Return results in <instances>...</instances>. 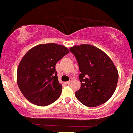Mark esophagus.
Listing matches in <instances>:
<instances>
[{
    "label": "esophagus",
    "mask_w": 133,
    "mask_h": 133,
    "mask_svg": "<svg viewBox=\"0 0 133 133\" xmlns=\"http://www.w3.org/2000/svg\"><path fill=\"white\" fill-rule=\"evenodd\" d=\"M72 81H73V79L72 78H71L69 79V81L68 82H65V83L66 84H71L72 82Z\"/></svg>",
    "instance_id": "1"
}]
</instances>
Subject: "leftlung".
I'll list each match as a JSON object with an SVG mask.
<instances>
[{
  "label": "left lung",
  "instance_id": "obj_1",
  "mask_svg": "<svg viewBox=\"0 0 133 133\" xmlns=\"http://www.w3.org/2000/svg\"><path fill=\"white\" fill-rule=\"evenodd\" d=\"M74 55L81 74V88L76 98L86 106L96 107L108 101L114 94L118 81V72L113 62L103 51L90 44L69 49Z\"/></svg>",
  "mask_w": 133,
  "mask_h": 133
}]
</instances>
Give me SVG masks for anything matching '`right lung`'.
Wrapping results in <instances>:
<instances>
[{
	"label": "right lung",
	"instance_id": "1",
	"mask_svg": "<svg viewBox=\"0 0 133 133\" xmlns=\"http://www.w3.org/2000/svg\"><path fill=\"white\" fill-rule=\"evenodd\" d=\"M69 53L67 47L54 43L42 44L24 55L17 71V82L29 101L40 106L49 105L60 97L56 64Z\"/></svg>",
	"mask_w": 133,
	"mask_h": 133
}]
</instances>
